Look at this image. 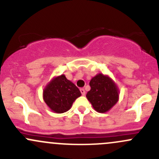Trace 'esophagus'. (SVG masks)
<instances>
[{
  "label": "esophagus",
  "instance_id": "34e87169",
  "mask_svg": "<svg viewBox=\"0 0 159 159\" xmlns=\"http://www.w3.org/2000/svg\"><path fill=\"white\" fill-rule=\"evenodd\" d=\"M80 91H81V93L82 95H84V94H85V91H84V89H80Z\"/></svg>",
  "mask_w": 159,
  "mask_h": 159
}]
</instances>
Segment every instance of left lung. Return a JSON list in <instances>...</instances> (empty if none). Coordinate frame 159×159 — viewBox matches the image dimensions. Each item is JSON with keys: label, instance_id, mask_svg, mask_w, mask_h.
<instances>
[{"label": "left lung", "instance_id": "8db88e82", "mask_svg": "<svg viewBox=\"0 0 159 159\" xmlns=\"http://www.w3.org/2000/svg\"><path fill=\"white\" fill-rule=\"evenodd\" d=\"M91 90L86 97L93 108L100 113L108 111L118 100V88L108 76L98 74L89 83Z\"/></svg>", "mask_w": 159, "mask_h": 159}]
</instances>
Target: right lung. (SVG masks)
<instances>
[{"instance_id":"obj_1","label":"right lung","mask_w":159,"mask_h":159,"mask_svg":"<svg viewBox=\"0 0 159 159\" xmlns=\"http://www.w3.org/2000/svg\"><path fill=\"white\" fill-rule=\"evenodd\" d=\"M44 100L53 111L64 113L70 108L81 91L64 75L54 78L43 92Z\"/></svg>"}]
</instances>
